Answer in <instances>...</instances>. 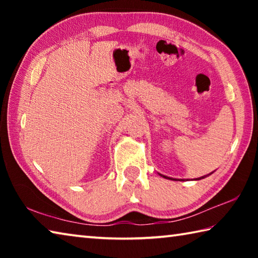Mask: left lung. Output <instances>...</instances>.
Listing matches in <instances>:
<instances>
[{
	"label": "left lung",
	"instance_id": "obj_1",
	"mask_svg": "<svg viewBox=\"0 0 258 258\" xmlns=\"http://www.w3.org/2000/svg\"><path fill=\"white\" fill-rule=\"evenodd\" d=\"M164 177H166V178H167V176H164ZM200 178H204V176H203V177H200Z\"/></svg>",
	"mask_w": 258,
	"mask_h": 258
}]
</instances>
